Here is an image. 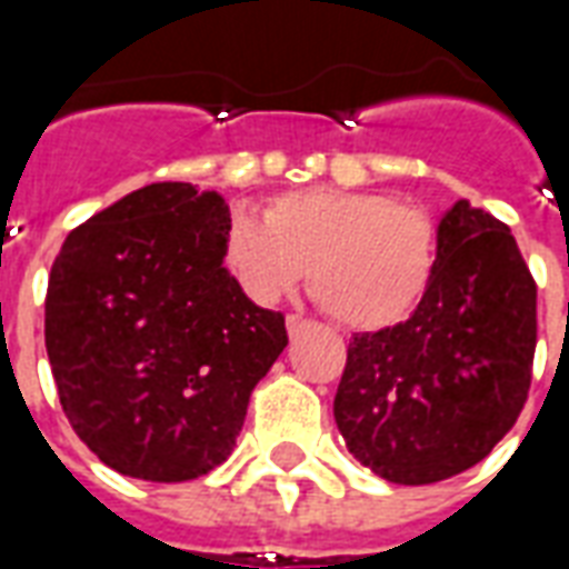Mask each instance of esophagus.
<instances>
[{"instance_id":"obj_1","label":"esophagus","mask_w":569,"mask_h":569,"mask_svg":"<svg viewBox=\"0 0 569 569\" xmlns=\"http://www.w3.org/2000/svg\"><path fill=\"white\" fill-rule=\"evenodd\" d=\"M305 329H310V320L298 317V313H289V317H286V332H289V338H298Z\"/></svg>"}]
</instances>
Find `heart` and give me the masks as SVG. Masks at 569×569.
<instances>
[{
    "label": "heart",
    "mask_w": 569,
    "mask_h": 569,
    "mask_svg": "<svg viewBox=\"0 0 569 569\" xmlns=\"http://www.w3.org/2000/svg\"><path fill=\"white\" fill-rule=\"evenodd\" d=\"M222 261L256 305L310 292L335 322L375 332L411 317L439 271V228L411 203L375 191L301 188L273 198L264 219L234 210Z\"/></svg>",
    "instance_id": "b5f03b06"
}]
</instances>
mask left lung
Returning a JSON list of instances; mask_svg holds the SVG:
<instances>
[{"label": "left lung", "instance_id": "8db88e82", "mask_svg": "<svg viewBox=\"0 0 569 569\" xmlns=\"http://www.w3.org/2000/svg\"><path fill=\"white\" fill-rule=\"evenodd\" d=\"M537 350V283L512 231L457 200L418 310L359 332L335 393L347 448L393 485H432L485 460L515 427Z\"/></svg>", "mask_w": 569, "mask_h": 569}]
</instances>
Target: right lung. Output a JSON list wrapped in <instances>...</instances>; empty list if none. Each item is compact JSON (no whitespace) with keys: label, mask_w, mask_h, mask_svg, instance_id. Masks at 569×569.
I'll return each instance as SVG.
<instances>
[{"label":"right lung","mask_w":569,"mask_h":569,"mask_svg":"<svg viewBox=\"0 0 569 569\" xmlns=\"http://www.w3.org/2000/svg\"><path fill=\"white\" fill-rule=\"evenodd\" d=\"M222 194L151 182L60 247L44 347L76 436L116 472L191 481L234 451L249 396L289 345L222 264Z\"/></svg>","instance_id":"right-lung-1"}]
</instances>
